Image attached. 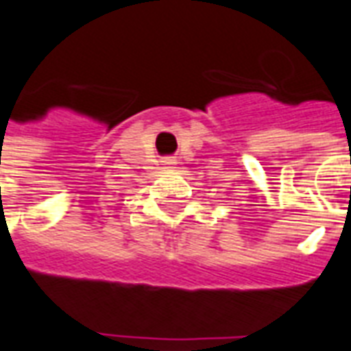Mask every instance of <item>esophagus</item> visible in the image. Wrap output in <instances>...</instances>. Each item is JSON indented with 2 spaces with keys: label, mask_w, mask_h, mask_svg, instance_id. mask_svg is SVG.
Listing matches in <instances>:
<instances>
[{
  "label": "esophagus",
  "mask_w": 351,
  "mask_h": 351,
  "mask_svg": "<svg viewBox=\"0 0 351 351\" xmlns=\"http://www.w3.org/2000/svg\"><path fill=\"white\" fill-rule=\"evenodd\" d=\"M165 165H168V166H170V165H176V160H173L172 157H168V159L165 160Z\"/></svg>",
  "instance_id": "34e87169"
}]
</instances>
